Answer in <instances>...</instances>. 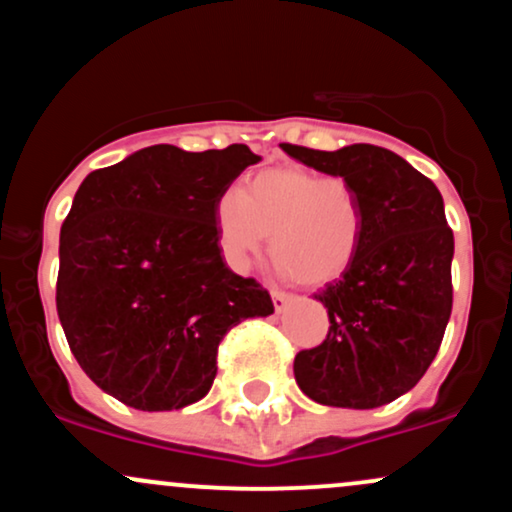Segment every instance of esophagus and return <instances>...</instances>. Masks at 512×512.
Wrapping results in <instances>:
<instances>
[{"mask_svg": "<svg viewBox=\"0 0 512 512\" xmlns=\"http://www.w3.org/2000/svg\"><path fill=\"white\" fill-rule=\"evenodd\" d=\"M291 296L289 294H284V291H277L274 289L272 291V303H274V311L277 313H282L284 311V306H286V301H289Z\"/></svg>", "mask_w": 512, "mask_h": 512, "instance_id": "1", "label": "esophagus"}]
</instances>
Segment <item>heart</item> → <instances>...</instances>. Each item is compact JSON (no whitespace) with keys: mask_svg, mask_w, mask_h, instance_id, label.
Masks as SVG:
<instances>
[{"mask_svg":"<svg viewBox=\"0 0 512 512\" xmlns=\"http://www.w3.org/2000/svg\"><path fill=\"white\" fill-rule=\"evenodd\" d=\"M362 228V201L350 179L306 167L257 172L243 192L216 204L218 245L235 272L252 265L269 233L279 269L306 286L335 282L352 267Z\"/></svg>","mask_w":512,"mask_h":512,"instance_id":"heart-1","label":"heart"}]
</instances>
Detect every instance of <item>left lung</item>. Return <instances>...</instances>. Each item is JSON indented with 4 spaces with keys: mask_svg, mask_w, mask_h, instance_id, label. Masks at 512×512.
Returning a JSON list of instances; mask_svg holds the SVG:
<instances>
[{
    "mask_svg": "<svg viewBox=\"0 0 512 512\" xmlns=\"http://www.w3.org/2000/svg\"><path fill=\"white\" fill-rule=\"evenodd\" d=\"M282 150L350 179L364 211L355 262L316 294L330 328L318 347L296 355V384L323 406L367 411L396 401L428 372L452 313L454 235L442 194L376 145L325 153L282 143Z\"/></svg>",
    "mask_w": 512,
    "mask_h": 512,
    "instance_id": "1",
    "label": "left lung"
}]
</instances>
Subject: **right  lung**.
<instances>
[{"mask_svg": "<svg viewBox=\"0 0 512 512\" xmlns=\"http://www.w3.org/2000/svg\"><path fill=\"white\" fill-rule=\"evenodd\" d=\"M260 155L153 145L87 174L60 228L55 303L84 374L126 406L172 411L216 379L223 335L269 316V291L230 272L216 204Z\"/></svg>", "mask_w": 512, "mask_h": 512, "instance_id": "1", "label": "right lung"}]
</instances>
